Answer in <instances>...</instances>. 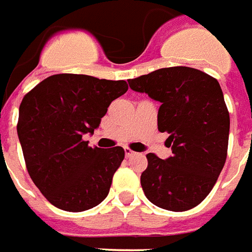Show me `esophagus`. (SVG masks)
Here are the masks:
<instances>
[{"label":"esophagus","instance_id":"1","mask_svg":"<svg viewBox=\"0 0 252 252\" xmlns=\"http://www.w3.org/2000/svg\"><path fill=\"white\" fill-rule=\"evenodd\" d=\"M125 155H126V158H131L133 155H135V152L131 151L130 148H125Z\"/></svg>","mask_w":252,"mask_h":252}]
</instances>
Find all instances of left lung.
I'll return each mask as SVG.
<instances>
[{
    "label": "left lung",
    "instance_id": "left-lung-1",
    "mask_svg": "<svg viewBox=\"0 0 252 252\" xmlns=\"http://www.w3.org/2000/svg\"><path fill=\"white\" fill-rule=\"evenodd\" d=\"M130 88L161 103L158 130L172 156L148 153L141 174L146 198L158 208L186 212L208 197L224 167L229 112L219 81L194 67L172 66L129 80Z\"/></svg>",
    "mask_w": 252,
    "mask_h": 252
}]
</instances>
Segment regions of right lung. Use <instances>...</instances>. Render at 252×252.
Here are the masks:
<instances>
[{"instance_id":"add662e5","label":"right lung","mask_w":252,"mask_h":252,"mask_svg":"<svg viewBox=\"0 0 252 252\" xmlns=\"http://www.w3.org/2000/svg\"><path fill=\"white\" fill-rule=\"evenodd\" d=\"M127 89L123 80L62 73L23 97L17 134L27 171L55 208L84 212L108 195L125 151L91 148L83 135L94 133L111 101Z\"/></svg>"}]
</instances>
